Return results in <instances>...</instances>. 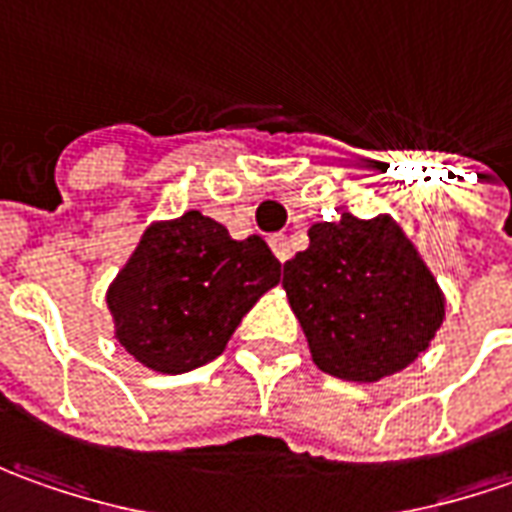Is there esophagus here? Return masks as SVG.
I'll use <instances>...</instances> for the list:
<instances>
[{"instance_id": "obj_1", "label": "esophagus", "mask_w": 512, "mask_h": 512, "mask_svg": "<svg viewBox=\"0 0 512 512\" xmlns=\"http://www.w3.org/2000/svg\"><path fill=\"white\" fill-rule=\"evenodd\" d=\"M269 246H272V252L277 255V260H280V263H286V260L291 257L289 240H286V235H272V238H269Z\"/></svg>"}]
</instances>
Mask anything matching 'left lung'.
I'll return each mask as SVG.
<instances>
[{"mask_svg": "<svg viewBox=\"0 0 512 512\" xmlns=\"http://www.w3.org/2000/svg\"><path fill=\"white\" fill-rule=\"evenodd\" d=\"M283 289L314 365L348 382L408 368L445 320L436 277L388 215L314 223L309 249L283 266Z\"/></svg>", "mask_w": 512, "mask_h": 512, "instance_id": "left-lung-1", "label": "left lung"}]
</instances>
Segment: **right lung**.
Masks as SVG:
<instances>
[{
    "label": "right lung",
    "mask_w": 512,
    "mask_h": 512,
    "mask_svg": "<svg viewBox=\"0 0 512 512\" xmlns=\"http://www.w3.org/2000/svg\"><path fill=\"white\" fill-rule=\"evenodd\" d=\"M280 283L266 240H235L226 226L189 209L155 221L107 289L115 340L158 374L212 362L243 314Z\"/></svg>",
    "instance_id": "add662e5"
}]
</instances>
